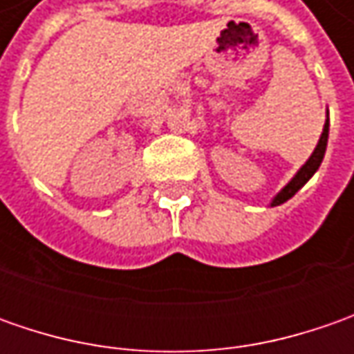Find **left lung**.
Listing matches in <instances>:
<instances>
[{"mask_svg": "<svg viewBox=\"0 0 354 354\" xmlns=\"http://www.w3.org/2000/svg\"><path fill=\"white\" fill-rule=\"evenodd\" d=\"M327 138H329V118H327V122H325V126H323V133H321L319 143H317V147L313 149V153L311 157L306 161V165L301 167V169L295 173V177H293L290 183L286 185L281 191H279L278 195L274 197L272 201V207H278L281 203H286L288 198H292L304 185L313 177V173L319 169L321 161H323V156H325V149H327Z\"/></svg>", "mask_w": 354, "mask_h": 354, "instance_id": "left-lung-1", "label": "left lung"}]
</instances>
